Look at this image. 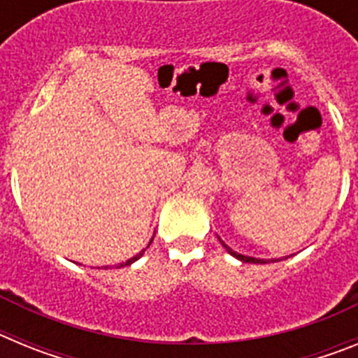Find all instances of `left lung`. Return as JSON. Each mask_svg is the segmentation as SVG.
Masks as SVG:
<instances>
[{"mask_svg": "<svg viewBox=\"0 0 358 358\" xmlns=\"http://www.w3.org/2000/svg\"><path fill=\"white\" fill-rule=\"evenodd\" d=\"M220 243H222L224 248L227 249V252H229V255H233V256H235V258H238L240 262H245V264H267V262H265V260H260V258H252V256H243V255H238V252H235V251H233V249L227 248V245H226V243L222 242V240H220Z\"/></svg>", "mask_w": 358, "mask_h": 358, "instance_id": "left-lung-1", "label": "left lung"}]
</instances>
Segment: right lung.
<instances>
[{
  "mask_svg": "<svg viewBox=\"0 0 358 358\" xmlns=\"http://www.w3.org/2000/svg\"><path fill=\"white\" fill-rule=\"evenodd\" d=\"M150 243H152V240H150ZM150 243H148V245H150ZM148 245H147V248H148ZM143 252H145V249H143V251H141V252H138V255H136V256H132L131 260H127V262H123V264H120L118 267H125V265H131V264H134V262L138 260V258H141V256H143Z\"/></svg>",
  "mask_w": 358,
  "mask_h": 358,
  "instance_id": "1",
  "label": "right lung"
}]
</instances>
